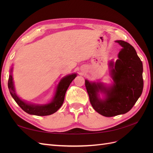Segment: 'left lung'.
<instances>
[{
    "instance_id": "left-lung-1",
    "label": "left lung",
    "mask_w": 153,
    "mask_h": 153,
    "mask_svg": "<svg viewBox=\"0 0 153 153\" xmlns=\"http://www.w3.org/2000/svg\"><path fill=\"white\" fill-rule=\"evenodd\" d=\"M116 43L123 48L120 51L114 68V63H110L112 67L111 75L115 82L113 89H107L100 83L85 80L91 105L105 117H113L129 112L141 96L143 87L142 62L135 48L124 41H116ZM100 90L107 94L108 97L105 100L98 98Z\"/></svg>"
}]
</instances>
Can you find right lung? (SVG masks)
I'll use <instances>...</instances> for the list:
<instances>
[{
    "mask_svg": "<svg viewBox=\"0 0 153 153\" xmlns=\"http://www.w3.org/2000/svg\"><path fill=\"white\" fill-rule=\"evenodd\" d=\"M76 76V74H72L63 78L60 82L57 87L56 94L52 102L44 105H34L28 104L22 101L16 96L14 89L13 77L10 75L8 79V88L10 91V94L16 103L20 106V108L25 112L32 115H38V116H45L55 113L62 106L65 96L66 92L71 82Z\"/></svg>",
    "mask_w": 153,
    "mask_h": 153,
    "instance_id": "1",
    "label": "right lung"
}]
</instances>
